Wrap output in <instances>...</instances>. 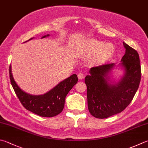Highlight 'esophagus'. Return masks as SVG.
<instances>
[{
    "instance_id": "34e87169",
    "label": "esophagus",
    "mask_w": 148,
    "mask_h": 148,
    "mask_svg": "<svg viewBox=\"0 0 148 148\" xmlns=\"http://www.w3.org/2000/svg\"><path fill=\"white\" fill-rule=\"evenodd\" d=\"M78 78H79V80H83V79H84V73H79L78 74Z\"/></svg>"
}]
</instances>
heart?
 Masks as SVG:
<instances>
[{"label": "heart", "mask_w": 148, "mask_h": 148, "mask_svg": "<svg viewBox=\"0 0 148 148\" xmlns=\"http://www.w3.org/2000/svg\"><path fill=\"white\" fill-rule=\"evenodd\" d=\"M82 51L89 56L93 55L91 62L94 64H102L113 57L115 48L111 43H104L95 39H90L83 45Z\"/></svg>", "instance_id": "1"}]
</instances>
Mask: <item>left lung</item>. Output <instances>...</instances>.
Wrapping results in <instances>:
<instances>
[{
	"label": "left lung",
	"instance_id": "1",
	"mask_svg": "<svg viewBox=\"0 0 148 148\" xmlns=\"http://www.w3.org/2000/svg\"><path fill=\"white\" fill-rule=\"evenodd\" d=\"M126 53L121 66L124 75L120 81L109 82L108 73L115 64H107L91 68L90 75L85 77L87 86L88 110L97 119H106L121 113L132 102L141 79L140 58L137 51L123 42Z\"/></svg>",
	"mask_w": 148,
	"mask_h": 148
}]
</instances>
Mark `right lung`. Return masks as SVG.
I'll return each mask as SVG.
<instances>
[{
  "label": "right lung",
  "instance_id": "add662e5",
  "mask_svg": "<svg viewBox=\"0 0 148 148\" xmlns=\"http://www.w3.org/2000/svg\"><path fill=\"white\" fill-rule=\"evenodd\" d=\"M48 36L49 35H44L42 38ZM9 71L11 84L22 106L27 110L43 117H52L62 112L64 107L66 95L78 81L77 75L73 74L58 84L46 93L40 95H32L22 91L16 84L12 73L11 65Z\"/></svg>",
  "mask_w": 148,
  "mask_h": 148
}]
</instances>
